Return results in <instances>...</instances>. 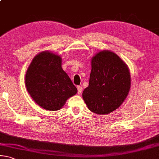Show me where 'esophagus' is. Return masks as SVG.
I'll return each instance as SVG.
<instances>
[{
    "instance_id": "34e87169",
    "label": "esophagus",
    "mask_w": 159,
    "mask_h": 159,
    "mask_svg": "<svg viewBox=\"0 0 159 159\" xmlns=\"http://www.w3.org/2000/svg\"><path fill=\"white\" fill-rule=\"evenodd\" d=\"M77 89H78V94H80V93H82V91H83V88H82V86H78L77 87Z\"/></svg>"
}]
</instances>
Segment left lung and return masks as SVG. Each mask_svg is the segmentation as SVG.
Returning a JSON list of instances; mask_svg holds the SVG:
<instances>
[{
    "label": "left lung",
    "instance_id": "obj_1",
    "mask_svg": "<svg viewBox=\"0 0 159 159\" xmlns=\"http://www.w3.org/2000/svg\"><path fill=\"white\" fill-rule=\"evenodd\" d=\"M130 87L127 65L115 52L102 50L92 58L89 85L82 96L91 112L109 114L124 102Z\"/></svg>",
    "mask_w": 159,
    "mask_h": 159
}]
</instances>
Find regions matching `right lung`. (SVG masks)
I'll return each instance as SVG.
<instances>
[{
  "instance_id": "1",
  "label": "right lung",
  "mask_w": 159,
  "mask_h": 159,
  "mask_svg": "<svg viewBox=\"0 0 159 159\" xmlns=\"http://www.w3.org/2000/svg\"><path fill=\"white\" fill-rule=\"evenodd\" d=\"M61 64L60 55L43 51L33 58L25 74V86L30 95L39 106L49 111L61 109L78 92Z\"/></svg>"
}]
</instances>
